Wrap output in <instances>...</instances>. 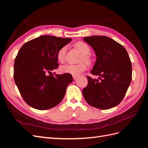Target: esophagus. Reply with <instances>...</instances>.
Returning a JSON list of instances; mask_svg holds the SVG:
<instances>
[{"label": "esophagus", "mask_w": 148, "mask_h": 148, "mask_svg": "<svg viewBox=\"0 0 148 148\" xmlns=\"http://www.w3.org/2000/svg\"><path fill=\"white\" fill-rule=\"evenodd\" d=\"M78 77V75H73V79H76Z\"/></svg>", "instance_id": "1"}]
</instances>
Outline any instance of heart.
I'll list each match as a JSON object with an SVG mask.
<instances>
[{
	"instance_id": "b5f03b06",
	"label": "heart",
	"mask_w": 148,
	"mask_h": 148,
	"mask_svg": "<svg viewBox=\"0 0 148 148\" xmlns=\"http://www.w3.org/2000/svg\"><path fill=\"white\" fill-rule=\"evenodd\" d=\"M78 50L82 53L81 60H88L87 55L90 52V48L87 44L84 42H78L75 44ZM67 47L66 46L61 47L57 53V58L60 62H64L65 59ZM87 65L84 62H80L77 64H65L60 66V71L62 73H69L73 75H78L86 70Z\"/></svg>"
}]
</instances>
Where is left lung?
Here are the masks:
<instances>
[{
    "label": "left lung",
    "mask_w": 148,
    "mask_h": 148,
    "mask_svg": "<svg viewBox=\"0 0 148 148\" xmlns=\"http://www.w3.org/2000/svg\"><path fill=\"white\" fill-rule=\"evenodd\" d=\"M84 41L95 51L96 61L91 73L99 76V81L87 77L88 85L82 93L90 106L109 109L122 101L130 84L132 66L125 47L104 36L84 37Z\"/></svg>",
    "instance_id": "obj_1"
}]
</instances>
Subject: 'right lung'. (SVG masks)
Returning <instances> with one entry per match:
<instances>
[{
	"mask_svg": "<svg viewBox=\"0 0 148 148\" xmlns=\"http://www.w3.org/2000/svg\"><path fill=\"white\" fill-rule=\"evenodd\" d=\"M71 41L43 35L26 42L18 52L13 77L23 99L33 108H52L64 97L67 86L73 82L72 75H54L51 71L59 66L58 51Z\"/></svg>",
	"mask_w": 148,
	"mask_h": 148,
	"instance_id": "1",
	"label": "right lung"
}]
</instances>
